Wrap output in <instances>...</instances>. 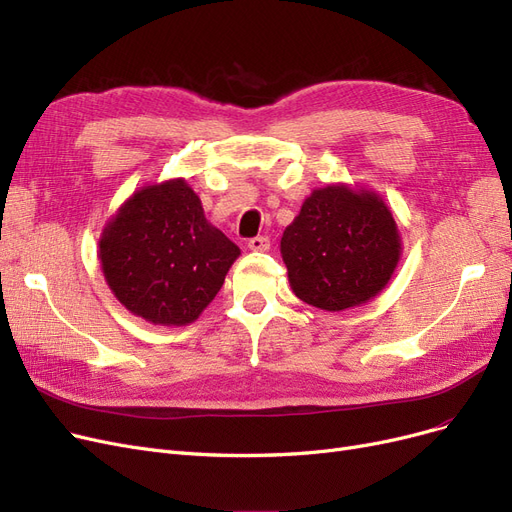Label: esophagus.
<instances>
[{"label": "esophagus", "instance_id": "1", "mask_svg": "<svg viewBox=\"0 0 512 512\" xmlns=\"http://www.w3.org/2000/svg\"><path fill=\"white\" fill-rule=\"evenodd\" d=\"M249 249L251 251H257V253H263L270 249V240L266 236H257V238H251L249 240Z\"/></svg>", "mask_w": 512, "mask_h": 512}]
</instances>
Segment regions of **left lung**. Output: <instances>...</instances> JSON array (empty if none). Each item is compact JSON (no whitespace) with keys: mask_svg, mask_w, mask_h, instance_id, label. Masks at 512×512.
I'll return each mask as SVG.
<instances>
[{"mask_svg":"<svg viewBox=\"0 0 512 512\" xmlns=\"http://www.w3.org/2000/svg\"><path fill=\"white\" fill-rule=\"evenodd\" d=\"M293 293L306 304L342 312L367 304L390 282L403 253L399 225L367 187H316L280 240Z\"/></svg>","mask_w":512,"mask_h":512,"instance_id":"left-lung-1","label":"left lung"}]
</instances>
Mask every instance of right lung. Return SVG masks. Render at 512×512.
Instances as JSON below:
<instances>
[{"instance_id":"1","label":"right lung","mask_w":512,"mask_h":512,"mask_svg":"<svg viewBox=\"0 0 512 512\" xmlns=\"http://www.w3.org/2000/svg\"><path fill=\"white\" fill-rule=\"evenodd\" d=\"M238 255V246L204 217L185 179L137 189L99 240L111 293L128 312L162 327L194 323Z\"/></svg>"}]
</instances>
